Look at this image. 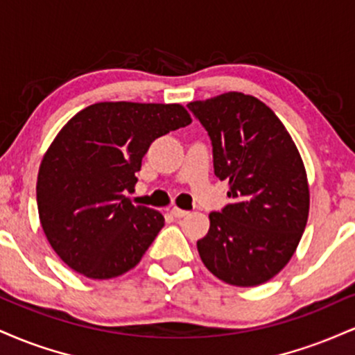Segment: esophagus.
Returning <instances> with one entry per match:
<instances>
[{
    "mask_svg": "<svg viewBox=\"0 0 355 355\" xmlns=\"http://www.w3.org/2000/svg\"><path fill=\"white\" fill-rule=\"evenodd\" d=\"M170 214H172L175 218H183V217H185V215H189V211L178 209V207H173V209L170 210Z\"/></svg>",
    "mask_w": 355,
    "mask_h": 355,
    "instance_id": "1",
    "label": "esophagus"
}]
</instances>
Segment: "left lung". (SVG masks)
Segmentation results:
<instances>
[{
	"mask_svg": "<svg viewBox=\"0 0 355 355\" xmlns=\"http://www.w3.org/2000/svg\"><path fill=\"white\" fill-rule=\"evenodd\" d=\"M187 107L209 132L215 175L229 182L232 198L209 215V234L197 242L202 262L230 285L267 282L287 266L307 225L311 195L299 150L255 96L229 92Z\"/></svg>",
	"mask_w": 355,
	"mask_h": 355,
	"instance_id": "1",
	"label": "left lung"
}]
</instances>
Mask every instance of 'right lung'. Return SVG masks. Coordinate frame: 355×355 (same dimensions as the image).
Segmentation results:
<instances>
[{"mask_svg": "<svg viewBox=\"0 0 355 355\" xmlns=\"http://www.w3.org/2000/svg\"><path fill=\"white\" fill-rule=\"evenodd\" d=\"M191 123L178 103L101 101L76 113L44 153L40 222L58 257L88 279H113L141 260L165 218L133 205L141 158L158 137Z\"/></svg>", "mask_w": 355, "mask_h": 355, "instance_id": "obj_1", "label": "right lung"}]
</instances>
